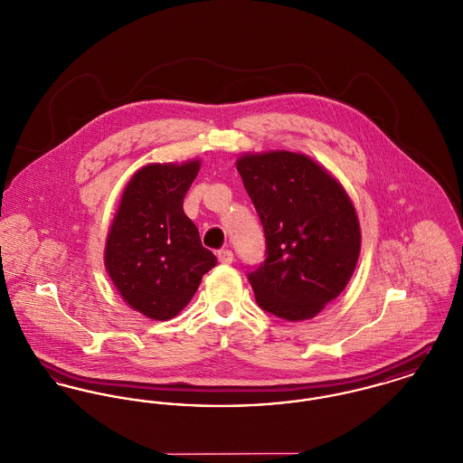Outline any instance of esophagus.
I'll return each instance as SVG.
<instances>
[{"instance_id": "34e87169", "label": "esophagus", "mask_w": 463, "mask_h": 463, "mask_svg": "<svg viewBox=\"0 0 463 463\" xmlns=\"http://www.w3.org/2000/svg\"><path fill=\"white\" fill-rule=\"evenodd\" d=\"M218 260H220V264H231L234 260V253L229 249L220 250L218 251Z\"/></svg>"}]
</instances>
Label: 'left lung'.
Here are the masks:
<instances>
[{"label":"left lung","instance_id":"left-lung-1","mask_svg":"<svg viewBox=\"0 0 463 463\" xmlns=\"http://www.w3.org/2000/svg\"><path fill=\"white\" fill-rule=\"evenodd\" d=\"M236 169L268 247L262 266L249 275L257 305L290 322L314 319L356 269L361 227L351 197L303 153H243Z\"/></svg>","mask_w":463,"mask_h":463}]
</instances>
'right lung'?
Returning <instances> with one entry per match:
<instances>
[{
  "label": "right lung",
  "instance_id": "1",
  "mask_svg": "<svg viewBox=\"0 0 463 463\" xmlns=\"http://www.w3.org/2000/svg\"><path fill=\"white\" fill-rule=\"evenodd\" d=\"M199 169V158L144 165L127 183L109 227L107 275L125 303L147 319L176 317L216 266L183 212Z\"/></svg>",
  "mask_w": 463,
  "mask_h": 463
}]
</instances>
